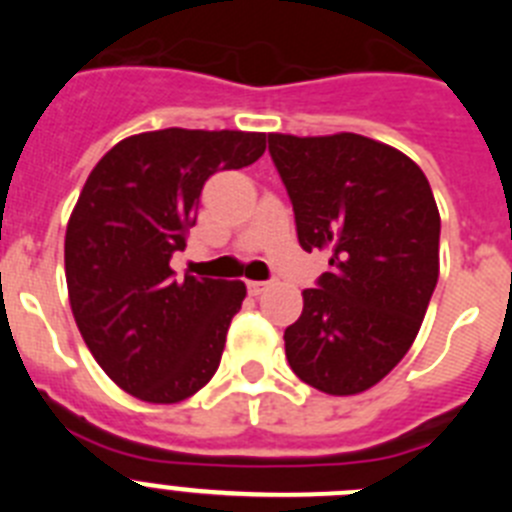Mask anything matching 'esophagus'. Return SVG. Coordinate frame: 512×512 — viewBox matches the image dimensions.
I'll return each instance as SVG.
<instances>
[{
  "label": "esophagus",
  "mask_w": 512,
  "mask_h": 512,
  "mask_svg": "<svg viewBox=\"0 0 512 512\" xmlns=\"http://www.w3.org/2000/svg\"><path fill=\"white\" fill-rule=\"evenodd\" d=\"M248 287V295H261L266 287H269V282H246Z\"/></svg>",
  "instance_id": "1"
}]
</instances>
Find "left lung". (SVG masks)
Segmentation results:
<instances>
[{"instance_id": "8db88e82", "label": "left lung", "mask_w": 512, "mask_h": 512, "mask_svg": "<svg viewBox=\"0 0 512 512\" xmlns=\"http://www.w3.org/2000/svg\"><path fill=\"white\" fill-rule=\"evenodd\" d=\"M305 251L330 271L284 330L292 372L325 395H359L410 351L438 282L441 215L431 184L397 148L356 133H269Z\"/></svg>"}]
</instances>
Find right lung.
Listing matches in <instances>:
<instances>
[{
    "label": "right lung",
    "instance_id": "right-lung-1",
    "mask_svg": "<svg viewBox=\"0 0 512 512\" xmlns=\"http://www.w3.org/2000/svg\"><path fill=\"white\" fill-rule=\"evenodd\" d=\"M264 133L166 128L99 158L66 225V284L79 333L104 374L133 397L171 405L220 366L246 284L174 277L215 171L251 166Z\"/></svg>",
    "mask_w": 512,
    "mask_h": 512
}]
</instances>
